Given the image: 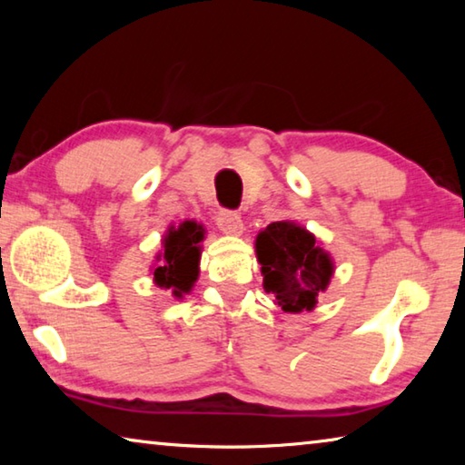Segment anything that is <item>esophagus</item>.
Here are the masks:
<instances>
[{
	"instance_id": "obj_1",
	"label": "esophagus",
	"mask_w": 465,
	"mask_h": 465,
	"mask_svg": "<svg viewBox=\"0 0 465 465\" xmlns=\"http://www.w3.org/2000/svg\"><path fill=\"white\" fill-rule=\"evenodd\" d=\"M217 225L219 230L227 235H240L243 230V223H242V215L235 213V211L230 209H222L217 213Z\"/></svg>"
}]
</instances>
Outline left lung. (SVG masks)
<instances>
[{
  "instance_id": "1",
  "label": "left lung",
  "mask_w": 465,
  "mask_h": 465,
  "mask_svg": "<svg viewBox=\"0 0 465 465\" xmlns=\"http://www.w3.org/2000/svg\"><path fill=\"white\" fill-rule=\"evenodd\" d=\"M256 256L262 264L266 293L277 295L289 313L313 310L334 271L316 238L291 222H274L258 233Z\"/></svg>"
}]
</instances>
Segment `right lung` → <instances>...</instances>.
I'll return each instance as SVG.
<instances>
[{"instance_id": "obj_1", "label": "right lung", "mask_w": 465, "mask_h": 465, "mask_svg": "<svg viewBox=\"0 0 465 465\" xmlns=\"http://www.w3.org/2000/svg\"><path fill=\"white\" fill-rule=\"evenodd\" d=\"M203 225L184 222L178 227H170L163 238V254H160V266H155V285L172 289L176 297H183L191 291L199 277V243L203 240Z\"/></svg>"}]
</instances>
